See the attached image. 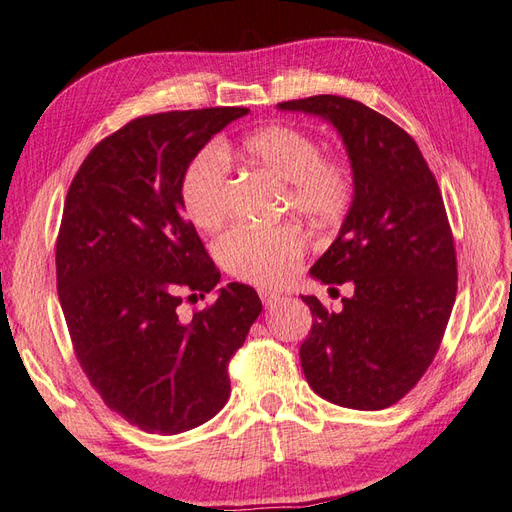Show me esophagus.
Masks as SVG:
<instances>
[{"instance_id": "esophagus-1", "label": "esophagus", "mask_w": 512, "mask_h": 512, "mask_svg": "<svg viewBox=\"0 0 512 512\" xmlns=\"http://www.w3.org/2000/svg\"><path fill=\"white\" fill-rule=\"evenodd\" d=\"M257 294H259V298H261V303H264V307H272V305H277L279 300H281V294L272 292V290H266V287H259Z\"/></svg>"}]
</instances>
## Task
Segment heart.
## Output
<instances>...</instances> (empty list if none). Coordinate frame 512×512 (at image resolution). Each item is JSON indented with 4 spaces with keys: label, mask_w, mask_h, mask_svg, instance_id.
<instances>
[{
    "label": "heart",
    "mask_w": 512,
    "mask_h": 512,
    "mask_svg": "<svg viewBox=\"0 0 512 512\" xmlns=\"http://www.w3.org/2000/svg\"><path fill=\"white\" fill-rule=\"evenodd\" d=\"M227 149L194 155L181 177V205L194 227L214 229L227 212ZM246 162L287 183L296 212L320 225H337L355 199L348 164L322 155L320 142L292 125H266L240 142ZM307 251L303 231L294 225H235L216 242V255L233 277L255 285L290 281Z\"/></svg>",
    "instance_id": "1"
}]
</instances>
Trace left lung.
Returning <instances> with one entry per match:
<instances>
[{"mask_svg":"<svg viewBox=\"0 0 512 512\" xmlns=\"http://www.w3.org/2000/svg\"><path fill=\"white\" fill-rule=\"evenodd\" d=\"M322 116L342 136L355 199L337 240L311 268L326 285L352 283L342 311L316 296L300 365L333 404L378 411L430 368L456 298V251L437 179L415 140L361 101L316 95L279 103Z\"/></svg>","mask_w":512,"mask_h":512,"instance_id":"obj_1","label":"left lung"}]
</instances>
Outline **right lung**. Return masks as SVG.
Segmentation results:
<instances>
[{
  "instance_id": "obj_1",
  "label": "right lung",
  "mask_w": 512,
  "mask_h": 512,
  "mask_svg": "<svg viewBox=\"0 0 512 512\" xmlns=\"http://www.w3.org/2000/svg\"><path fill=\"white\" fill-rule=\"evenodd\" d=\"M246 108L138 116L103 138L71 181L56 240V279L75 357L129 424L177 435L229 400V361L261 313L251 285L179 316L183 294L212 292L220 272L181 214V177Z\"/></svg>"
}]
</instances>
